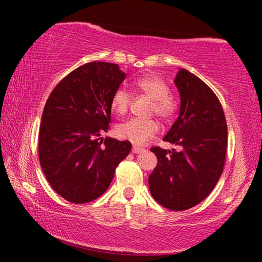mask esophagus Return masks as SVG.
<instances>
[{
    "instance_id": "obj_1",
    "label": "esophagus",
    "mask_w": 262,
    "mask_h": 262,
    "mask_svg": "<svg viewBox=\"0 0 262 262\" xmlns=\"http://www.w3.org/2000/svg\"><path fill=\"white\" fill-rule=\"evenodd\" d=\"M144 148H142V146H137V145H134V148H132V152L134 154H141L144 151Z\"/></svg>"
}]
</instances>
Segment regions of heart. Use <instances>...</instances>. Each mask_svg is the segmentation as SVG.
Wrapping results in <instances>:
<instances>
[{"instance_id": "b5f03b06", "label": "heart", "mask_w": 262, "mask_h": 262, "mask_svg": "<svg viewBox=\"0 0 262 262\" xmlns=\"http://www.w3.org/2000/svg\"><path fill=\"white\" fill-rule=\"evenodd\" d=\"M138 92L152 100L150 114H156L161 120L169 123L177 116L178 102L171 96L170 89L162 78L148 75L135 82ZM111 107L118 116H124L130 107V95L123 88L117 89L111 99ZM160 131V125L155 119H130L120 123L116 128L118 137L127 139L136 145L145 144Z\"/></svg>"}]
</instances>
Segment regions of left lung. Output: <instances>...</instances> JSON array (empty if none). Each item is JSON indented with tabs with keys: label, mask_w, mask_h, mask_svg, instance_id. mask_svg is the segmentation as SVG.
Returning <instances> with one entry per match:
<instances>
[{
	"label": "left lung",
	"mask_w": 262,
	"mask_h": 262,
	"mask_svg": "<svg viewBox=\"0 0 262 262\" xmlns=\"http://www.w3.org/2000/svg\"><path fill=\"white\" fill-rule=\"evenodd\" d=\"M174 82L180 93V114L163 141L179 149H150L159 162L149 177V188L163 207L184 211L203 202L220 180L228 126L220 100L205 82L186 69Z\"/></svg>",
	"instance_id": "left-lung-1"
}]
</instances>
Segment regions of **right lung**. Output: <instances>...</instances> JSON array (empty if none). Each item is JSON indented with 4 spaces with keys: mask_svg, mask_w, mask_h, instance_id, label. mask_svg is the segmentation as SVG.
<instances>
[{
    "mask_svg": "<svg viewBox=\"0 0 262 262\" xmlns=\"http://www.w3.org/2000/svg\"><path fill=\"white\" fill-rule=\"evenodd\" d=\"M125 75L118 64L91 62L67 75L50 94L39 128V161L49 184L68 202L102 195L128 141L100 137L111 123V99Z\"/></svg>",
    "mask_w": 262,
    "mask_h": 262,
    "instance_id": "add662e5",
    "label": "right lung"
}]
</instances>
